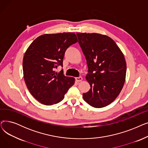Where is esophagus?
I'll return each instance as SVG.
<instances>
[{"label": "esophagus", "instance_id": "esophagus-1", "mask_svg": "<svg viewBox=\"0 0 148 148\" xmlns=\"http://www.w3.org/2000/svg\"><path fill=\"white\" fill-rule=\"evenodd\" d=\"M75 80L77 82H82L83 80V78L82 77H76L75 78Z\"/></svg>", "mask_w": 148, "mask_h": 148}]
</instances>
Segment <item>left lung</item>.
<instances>
[{
  "mask_svg": "<svg viewBox=\"0 0 148 148\" xmlns=\"http://www.w3.org/2000/svg\"><path fill=\"white\" fill-rule=\"evenodd\" d=\"M79 43L86 58L90 86L83 94L91 106L101 108L117 98L125 81L127 64L119 47L108 36L97 33H77Z\"/></svg>",
  "mask_w": 148,
  "mask_h": 148,
  "instance_id": "1",
  "label": "left lung"
}]
</instances>
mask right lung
<instances>
[{
	"mask_svg": "<svg viewBox=\"0 0 148 148\" xmlns=\"http://www.w3.org/2000/svg\"><path fill=\"white\" fill-rule=\"evenodd\" d=\"M78 40L74 33L44 34L36 38L23 60V76L30 93L39 102L50 106L64 99L75 79L55 69L63 65L66 50Z\"/></svg>",
	"mask_w": 148,
	"mask_h": 148,
	"instance_id": "1",
	"label": "right lung"
}]
</instances>
